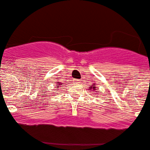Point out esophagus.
Instances as JSON below:
<instances>
[{"instance_id": "34e87169", "label": "esophagus", "mask_w": 150, "mask_h": 150, "mask_svg": "<svg viewBox=\"0 0 150 150\" xmlns=\"http://www.w3.org/2000/svg\"><path fill=\"white\" fill-rule=\"evenodd\" d=\"M73 83H74V84H79V83H81V81H80V80H79V79H74V80Z\"/></svg>"}]
</instances>
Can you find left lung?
I'll return each instance as SVG.
<instances>
[{"label": "left lung", "instance_id": "obj_1", "mask_svg": "<svg viewBox=\"0 0 150 150\" xmlns=\"http://www.w3.org/2000/svg\"><path fill=\"white\" fill-rule=\"evenodd\" d=\"M89 90H90V91H92V92H96V93H95V94H97V93H99L98 92L99 91H98V88H97V87H96V83H93V85H90V87H89ZM98 95V94H97Z\"/></svg>", "mask_w": 150, "mask_h": 150}]
</instances>
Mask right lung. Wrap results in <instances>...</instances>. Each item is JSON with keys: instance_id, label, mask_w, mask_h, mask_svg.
Segmentation results:
<instances>
[{"instance_id": "add662e5", "label": "right lung", "mask_w": 150, "mask_h": 150, "mask_svg": "<svg viewBox=\"0 0 150 150\" xmlns=\"http://www.w3.org/2000/svg\"><path fill=\"white\" fill-rule=\"evenodd\" d=\"M62 85H63V83H60V82H58L57 85H56V86H57V87H58H58H61Z\"/></svg>"}]
</instances>
